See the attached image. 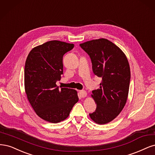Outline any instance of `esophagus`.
<instances>
[{"label":"esophagus","instance_id":"1","mask_svg":"<svg viewBox=\"0 0 155 155\" xmlns=\"http://www.w3.org/2000/svg\"><path fill=\"white\" fill-rule=\"evenodd\" d=\"M79 95L81 98H84L87 96V93L86 91H84V90H81L79 91Z\"/></svg>","mask_w":155,"mask_h":155}]
</instances>
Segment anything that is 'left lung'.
Wrapping results in <instances>:
<instances>
[{
  "label": "left lung",
  "instance_id": "left-lung-1",
  "mask_svg": "<svg viewBox=\"0 0 155 155\" xmlns=\"http://www.w3.org/2000/svg\"><path fill=\"white\" fill-rule=\"evenodd\" d=\"M90 57L94 74L102 78L91 97L97 109L89 116L98 124L110 122L126 105L130 84V67L126 56L115 44L106 38L80 44Z\"/></svg>",
  "mask_w": 155,
  "mask_h": 155
}]
</instances>
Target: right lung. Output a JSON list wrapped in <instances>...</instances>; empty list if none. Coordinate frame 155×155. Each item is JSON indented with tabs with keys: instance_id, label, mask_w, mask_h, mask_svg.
Returning a JSON list of instances; mask_svg holds the SVG:
<instances>
[{
	"instance_id": "1",
	"label": "right lung",
	"mask_w": 155,
	"mask_h": 155,
	"mask_svg": "<svg viewBox=\"0 0 155 155\" xmlns=\"http://www.w3.org/2000/svg\"><path fill=\"white\" fill-rule=\"evenodd\" d=\"M73 48V44L49 41L32 49L26 58L25 91L36 114L47 122L64 120L78 101L75 90L56 85L63 74L64 54Z\"/></svg>"
}]
</instances>
